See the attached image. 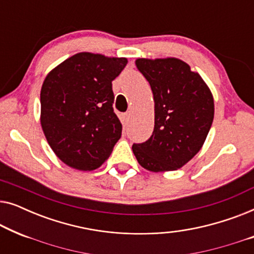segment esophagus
Listing matches in <instances>:
<instances>
[{
  "mask_svg": "<svg viewBox=\"0 0 254 254\" xmlns=\"http://www.w3.org/2000/svg\"><path fill=\"white\" fill-rule=\"evenodd\" d=\"M130 112H127L126 114H125L124 116V118H125V121H126V123H128V121H129V119H130Z\"/></svg>",
  "mask_w": 254,
  "mask_h": 254,
  "instance_id": "obj_1",
  "label": "esophagus"
}]
</instances>
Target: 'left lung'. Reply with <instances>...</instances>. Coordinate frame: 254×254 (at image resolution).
<instances>
[{
  "label": "left lung",
  "instance_id": "8db88e82",
  "mask_svg": "<svg viewBox=\"0 0 254 254\" xmlns=\"http://www.w3.org/2000/svg\"><path fill=\"white\" fill-rule=\"evenodd\" d=\"M135 64L154 95L155 127L149 140L131 149L142 168L175 171L202 148L214 119L213 95L179 59H137Z\"/></svg>",
  "mask_w": 254,
  "mask_h": 254
}]
</instances>
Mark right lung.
Here are the masks:
<instances>
[{"label":"right lung","mask_w":254,"mask_h":254,"mask_svg":"<svg viewBox=\"0 0 254 254\" xmlns=\"http://www.w3.org/2000/svg\"><path fill=\"white\" fill-rule=\"evenodd\" d=\"M126 58L82 52L48 72L40 91V124L48 144L64 164L92 171L109 158L121 137L113 111L112 81Z\"/></svg>","instance_id":"1"}]
</instances>
